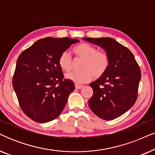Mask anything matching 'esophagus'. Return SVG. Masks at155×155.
I'll use <instances>...</instances> for the list:
<instances>
[{"mask_svg": "<svg viewBox=\"0 0 155 155\" xmlns=\"http://www.w3.org/2000/svg\"><path fill=\"white\" fill-rule=\"evenodd\" d=\"M83 87L82 85H78V84H75V88L76 89H81V88Z\"/></svg>", "mask_w": 155, "mask_h": 155, "instance_id": "34e87169", "label": "esophagus"}]
</instances>
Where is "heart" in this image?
Returning a JSON list of instances; mask_svg holds the SVG:
<instances>
[{
    "mask_svg": "<svg viewBox=\"0 0 155 155\" xmlns=\"http://www.w3.org/2000/svg\"><path fill=\"white\" fill-rule=\"evenodd\" d=\"M73 53L78 58H82L81 69L78 72H71L66 78L76 84H82L90 81L92 77L99 78L104 75L110 66V58L105 52L98 51L95 46L87 43H82L75 46ZM58 64L61 69L70 72L73 68V58L68 52L60 54Z\"/></svg>",
    "mask_w": 155,
    "mask_h": 155,
    "instance_id": "obj_1",
    "label": "heart"
}]
</instances>
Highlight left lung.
<instances>
[{
    "label": "left lung",
    "mask_w": 155,
    "mask_h": 155,
    "mask_svg": "<svg viewBox=\"0 0 155 155\" xmlns=\"http://www.w3.org/2000/svg\"><path fill=\"white\" fill-rule=\"evenodd\" d=\"M83 40L102 47L110 58L107 72L90 84L93 95L88 104L101 119H115L135 103L141 79L140 66L132 52L112 38H84Z\"/></svg>",
    "instance_id": "8db88e82"
}]
</instances>
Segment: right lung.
<instances>
[{
	"label": "right lung",
	"instance_id": "right-lung-1",
	"mask_svg": "<svg viewBox=\"0 0 155 155\" xmlns=\"http://www.w3.org/2000/svg\"><path fill=\"white\" fill-rule=\"evenodd\" d=\"M78 42L70 38H43L19 55L13 87L21 110L33 121H52L65 107L75 85L64 78L58 59L63 52Z\"/></svg>",
	"mask_w": 155,
	"mask_h": 155
}]
</instances>
